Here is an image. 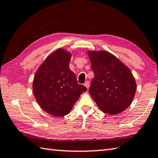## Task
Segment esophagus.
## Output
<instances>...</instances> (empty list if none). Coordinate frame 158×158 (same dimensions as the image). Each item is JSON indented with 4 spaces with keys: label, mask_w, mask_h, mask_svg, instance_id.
Segmentation results:
<instances>
[{
    "label": "esophagus",
    "mask_w": 158,
    "mask_h": 158,
    "mask_svg": "<svg viewBox=\"0 0 158 158\" xmlns=\"http://www.w3.org/2000/svg\"><path fill=\"white\" fill-rule=\"evenodd\" d=\"M89 85H90V84H89V81H86V82H85V83H84V86L86 87L87 89H89Z\"/></svg>",
    "instance_id": "esophagus-1"
}]
</instances>
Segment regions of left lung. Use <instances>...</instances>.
I'll list each match as a JSON object with an SVG mask.
<instances>
[{
  "label": "left lung",
  "instance_id": "left-lung-1",
  "mask_svg": "<svg viewBox=\"0 0 158 158\" xmlns=\"http://www.w3.org/2000/svg\"><path fill=\"white\" fill-rule=\"evenodd\" d=\"M94 73L89 93L106 114H117L131 105L136 84L130 69L110 52L88 51Z\"/></svg>",
  "mask_w": 158,
  "mask_h": 158
}]
</instances>
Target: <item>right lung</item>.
Listing matches in <instances>:
<instances>
[{
    "instance_id": "1",
    "label": "right lung",
    "mask_w": 158,
    "mask_h": 158,
    "mask_svg": "<svg viewBox=\"0 0 158 158\" xmlns=\"http://www.w3.org/2000/svg\"><path fill=\"white\" fill-rule=\"evenodd\" d=\"M72 55L62 48L45 60L34 75L33 92L40 107L55 117L69 114L82 93L84 85L78 84L69 63Z\"/></svg>"
}]
</instances>
